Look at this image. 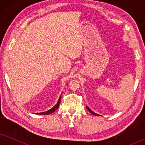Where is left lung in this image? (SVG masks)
I'll use <instances>...</instances> for the list:
<instances>
[{
	"label": "left lung",
	"mask_w": 145,
	"mask_h": 145,
	"mask_svg": "<svg viewBox=\"0 0 145 145\" xmlns=\"http://www.w3.org/2000/svg\"><path fill=\"white\" fill-rule=\"evenodd\" d=\"M86 109H87V110H88V111H89V112H90V113H91V114H93V115H94V116H100V115H99V114H96V113H94V112H93V111L92 110H90V108H88V106H86Z\"/></svg>",
	"instance_id": "obj_1"
}]
</instances>
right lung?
<instances>
[{
    "label": "right lung",
    "instance_id": "right-lung-1",
    "mask_svg": "<svg viewBox=\"0 0 145 145\" xmlns=\"http://www.w3.org/2000/svg\"><path fill=\"white\" fill-rule=\"evenodd\" d=\"M61 96H60V97H59V100H58V102H57V104H55V106H53L52 108H51L50 110H47V111H46V112H41V113H37L36 114H39V115H49V114H51L53 112H55V111H56L57 109L59 107V104H60V102H61Z\"/></svg>",
    "mask_w": 145,
    "mask_h": 145
}]
</instances>
